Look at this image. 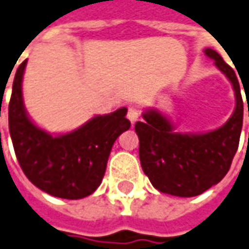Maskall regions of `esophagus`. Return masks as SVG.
<instances>
[{"instance_id": "34e87169", "label": "esophagus", "mask_w": 249, "mask_h": 249, "mask_svg": "<svg viewBox=\"0 0 249 249\" xmlns=\"http://www.w3.org/2000/svg\"><path fill=\"white\" fill-rule=\"evenodd\" d=\"M126 117H128V120L131 121L132 124H135L139 120V117H140V110H139L136 106H131V107L128 109Z\"/></svg>"}]
</instances>
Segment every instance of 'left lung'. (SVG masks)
<instances>
[{
  "label": "left lung",
  "instance_id": "1",
  "mask_svg": "<svg viewBox=\"0 0 249 249\" xmlns=\"http://www.w3.org/2000/svg\"><path fill=\"white\" fill-rule=\"evenodd\" d=\"M204 53L234 89L236 107L226 124L207 133H180L158 110L144 111V121L135 124L143 172L155 188L169 195L197 196L218 184L238 148L244 106L237 76L215 50L206 49Z\"/></svg>",
  "mask_w": 249,
  "mask_h": 249
}]
</instances>
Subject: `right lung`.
<instances>
[{"mask_svg":"<svg viewBox=\"0 0 249 249\" xmlns=\"http://www.w3.org/2000/svg\"><path fill=\"white\" fill-rule=\"evenodd\" d=\"M27 60L16 71L9 102V132L20 167L43 192L82 199L102 182L111 147L128 131L126 107L96 116L75 131L53 136L32 123L23 103L21 82Z\"/></svg>","mask_w":249,"mask_h":249,"instance_id":"add662e5","label":"right lung"}]
</instances>
